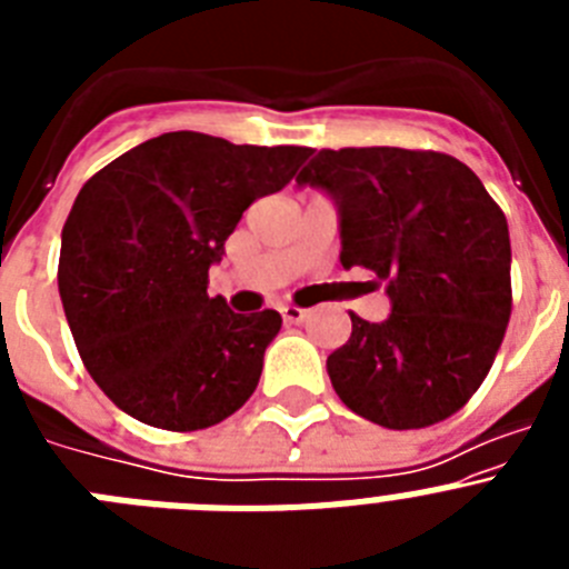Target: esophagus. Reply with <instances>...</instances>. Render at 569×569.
I'll use <instances>...</instances> for the list:
<instances>
[{"mask_svg":"<svg viewBox=\"0 0 569 569\" xmlns=\"http://www.w3.org/2000/svg\"><path fill=\"white\" fill-rule=\"evenodd\" d=\"M281 319L290 321V325H299V321L308 319V310H301V308H293V305H281L279 308Z\"/></svg>","mask_w":569,"mask_h":569,"instance_id":"34e87169","label":"esophagus"}]
</instances>
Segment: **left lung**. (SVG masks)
<instances>
[{
	"label": "left lung",
	"instance_id": "obj_1",
	"mask_svg": "<svg viewBox=\"0 0 569 569\" xmlns=\"http://www.w3.org/2000/svg\"><path fill=\"white\" fill-rule=\"evenodd\" d=\"M296 184L339 210L341 268L373 270L390 316H350L328 356L333 390L390 430L453 416L485 381L510 321V230L465 162L433 150H319Z\"/></svg>",
	"mask_w": 569,
	"mask_h": 569
}]
</instances>
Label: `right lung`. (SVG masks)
I'll return each instance as SVG.
<instances>
[{"mask_svg":"<svg viewBox=\"0 0 569 569\" xmlns=\"http://www.w3.org/2000/svg\"><path fill=\"white\" fill-rule=\"evenodd\" d=\"M310 153L176 130L84 182L62 230L59 296L88 373L119 410L202 430L253 396L281 316L210 299L208 270L241 213Z\"/></svg>","mask_w":569,"mask_h":569,"instance_id":"add662e5","label":"right lung"}]
</instances>
